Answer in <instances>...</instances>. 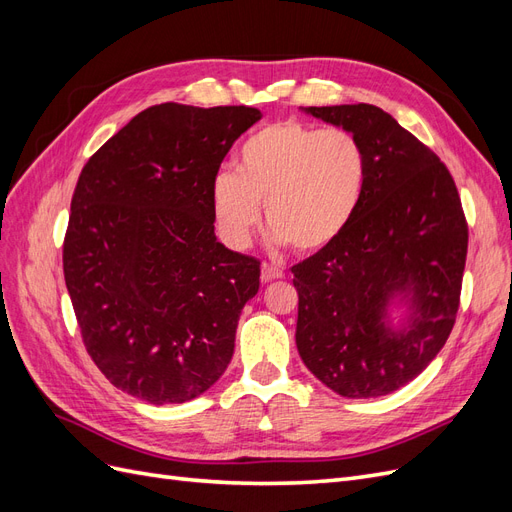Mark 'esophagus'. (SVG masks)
Masks as SVG:
<instances>
[{"instance_id":"esophagus-1","label":"esophagus","mask_w":512,"mask_h":512,"mask_svg":"<svg viewBox=\"0 0 512 512\" xmlns=\"http://www.w3.org/2000/svg\"><path fill=\"white\" fill-rule=\"evenodd\" d=\"M280 277H284V271L280 267L267 265V262L260 267V280H262V284H269L273 280H280Z\"/></svg>"}]
</instances>
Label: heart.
<instances>
[{"label": "heart", "mask_w": 512, "mask_h": 512, "mask_svg": "<svg viewBox=\"0 0 512 512\" xmlns=\"http://www.w3.org/2000/svg\"><path fill=\"white\" fill-rule=\"evenodd\" d=\"M367 162L361 143L339 128L275 121L241 145L237 170H220L211 200L222 237L250 243L260 205L277 245L316 254L344 235L363 200Z\"/></svg>", "instance_id": "1"}]
</instances>
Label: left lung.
<instances>
[{"label":"left lung","mask_w":512,"mask_h":512,"mask_svg":"<svg viewBox=\"0 0 512 512\" xmlns=\"http://www.w3.org/2000/svg\"><path fill=\"white\" fill-rule=\"evenodd\" d=\"M305 113L361 143L367 179L354 220L331 247L292 267L305 367L350 399L412 382L446 344L459 309L468 222L448 168L374 104ZM409 305L401 328L388 307Z\"/></svg>","instance_id":"left-lung-1"}]
</instances>
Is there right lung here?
I'll return each mask as SVG.
<instances>
[{"instance_id": "right-lung-1", "label": "right lung", "mask_w": 512, "mask_h": 512, "mask_svg": "<svg viewBox=\"0 0 512 512\" xmlns=\"http://www.w3.org/2000/svg\"><path fill=\"white\" fill-rule=\"evenodd\" d=\"M252 106H149L89 158L72 196L64 277L83 344L113 386L183 404L235 352L260 260L213 232L211 188Z\"/></svg>"}]
</instances>
